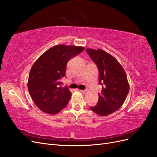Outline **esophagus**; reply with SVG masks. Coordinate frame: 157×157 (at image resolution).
Segmentation results:
<instances>
[{
  "label": "esophagus",
  "mask_w": 157,
  "mask_h": 157,
  "mask_svg": "<svg viewBox=\"0 0 157 157\" xmlns=\"http://www.w3.org/2000/svg\"><path fill=\"white\" fill-rule=\"evenodd\" d=\"M80 92L82 93L83 94H85L86 93H87V91H86L85 90H80Z\"/></svg>",
  "instance_id": "1"
}]
</instances>
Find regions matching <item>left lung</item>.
<instances>
[{
    "label": "left lung",
    "mask_w": 157,
    "mask_h": 157,
    "mask_svg": "<svg viewBox=\"0 0 157 157\" xmlns=\"http://www.w3.org/2000/svg\"><path fill=\"white\" fill-rule=\"evenodd\" d=\"M86 51L97 66L99 83L102 86L97 104L90 108L98 115H108L124 102L129 92L127 77L122 66L112 55L100 49L87 48Z\"/></svg>",
    "instance_id": "8db88e82"
}]
</instances>
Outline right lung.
Returning <instances> with one entry per match:
<instances>
[{"label":"right lung","instance_id":"1","mask_svg":"<svg viewBox=\"0 0 157 157\" xmlns=\"http://www.w3.org/2000/svg\"><path fill=\"white\" fill-rule=\"evenodd\" d=\"M84 49L81 46L57 45L33 64L29 75V92L34 104L44 113L55 115L67 105L72 93L67 87H60V81L65 76L68 60Z\"/></svg>","mask_w":157,"mask_h":157}]
</instances>
